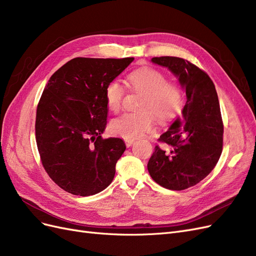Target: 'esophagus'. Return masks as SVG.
Segmentation results:
<instances>
[{"label": "esophagus", "instance_id": "obj_1", "mask_svg": "<svg viewBox=\"0 0 256 256\" xmlns=\"http://www.w3.org/2000/svg\"><path fill=\"white\" fill-rule=\"evenodd\" d=\"M134 140H125V143H126V146H127V147H130L131 145L134 144Z\"/></svg>", "mask_w": 256, "mask_h": 256}]
</instances>
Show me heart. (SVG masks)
I'll use <instances>...</instances> for the list:
<instances>
[{"label": "heart", "instance_id": "b5f03b06", "mask_svg": "<svg viewBox=\"0 0 256 256\" xmlns=\"http://www.w3.org/2000/svg\"><path fill=\"white\" fill-rule=\"evenodd\" d=\"M128 81L134 90L143 92L138 109L141 111L126 113L111 124L112 132L126 140L142 138L154 127L157 118L161 122L171 120L180 111L182 94L178 85L166 81V74L152 67H142L130 72ZM104 98L109 109L118 112L122 108L124 88L113 80L106 85Z\"/></svg>", "mask_w": 256, "mask_h": 256}]
</instances>
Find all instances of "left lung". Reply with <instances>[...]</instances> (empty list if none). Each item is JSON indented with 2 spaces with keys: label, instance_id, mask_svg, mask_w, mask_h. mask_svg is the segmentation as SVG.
<instances>
[{
  "label": "left lung",
  "instance_id": "obj_1",
  "mask_svg": "<svg viewBox=\"0 0 256 256\" xmlns=\"http://www.w3.org/2000/svg\"><path fill=\"white\" fill-rule=\"evenodd\" d=\"M154 64L166 67L186 92L182 118H177L159 141L147 164L152 180L170 190L196 186L210 173L223 146V122L214 84L209 76L190 62L175 56L152 58Z\"/></svg>",
  "mask_w": 256,
  "mask_h": 256
}]
</instances>
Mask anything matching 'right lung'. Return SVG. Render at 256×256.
I'll return each mask as SVG.
<instances>
[{"mask_svg": "<svg viewBox=\"0 0 256 256\" xmlns=\"http://www.w3.org/2000/svg\"><path fill=\"white\" fill-rule=\"evenodd\" d=\"M134 60L76 58L46 84L36 112L37 148L51 180L72 194H96L113 180L126 145L120 138H102L104 88Z\"/></svg>", "mask_w": 256, "mask_h": 256, "instance_id": "obj_1", "label": "right lung"}]
</instances>
